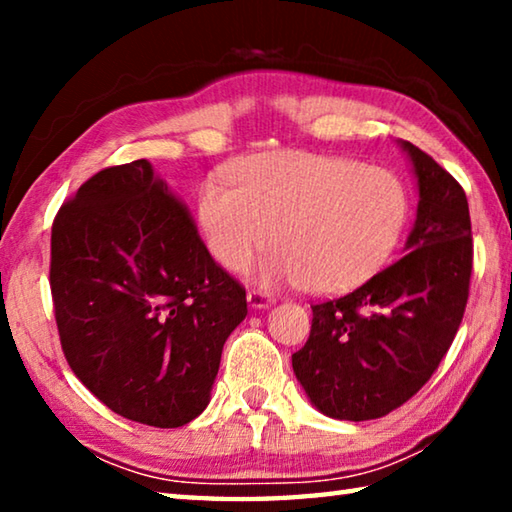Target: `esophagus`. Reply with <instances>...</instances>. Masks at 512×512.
<instances>
[{
	"label": "esophagus",
	"instance_id": "esophagus-1",
	"mask_svg": "<svg viewBox=\"0 0 512 512\" xmlns=\"http://www.w3.org/2000/svg\"><path fill=\"white\" fill-rule=\"evenodd\" d=\"M246 300H248V307L250 309H268L273 305V298L268 296V293H264V291H248V296H246Z\"/></svg>",
	"mask_w": 512,
	"mask_h": 512
}]
</instances>
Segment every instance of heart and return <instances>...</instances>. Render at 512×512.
<instances>
[{"label":"heart","instance_id":"heart-1","mask_svg":"<svg viewBox=\"0 0 512 512\" xmlns=\"http://www.w3.org/2000/svg\"><path fill=\"white\" fill-rule=\"evenodd\" d=\"M198 192V225L212 257L244 271L273 244L259 284L341 293L388 262L409 219V196L393 171L305 151L244 158ZM276 235H272V230Z\"/></svg>","mask_w":512,"mask_h":512}]
</instances>
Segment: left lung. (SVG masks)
<instances>
[{
    "mask_svg": "<svg viewBox=\"0 0 512 512\" xmlns=\"http://www.w3.org/2000/svg\"><path fill=\"white\" fill-rule=\"evenodd\" d=\"M418 210L404 255L348 296L311 307L305 348L291 357L302 391L334 420H375L427 384L463 320L472 225L463 187L411 142Z\"/></svg>",
    "mask_w": 512,
    "mask_h": 512,
    "instance_id": "obj_1",
    "label": "left lung"
}]
</instances>
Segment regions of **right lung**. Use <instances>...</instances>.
<instances>
[{
	"instance_id": "obj_1",
	"label": "right lung",
	"mask_w": 512,
	"mask_h": 512,
	"mask_svg": "<svg viewBox=\"0 0 512 512\" xmlns=\"http://www.w3.org/2000/svg\"><path fill=\"white\" fill-rule=\"evenodd\" d=\"M49 280L69 368L110 411L158 429L205 411L246 291L149 160L99 171L60 207Z\"/></svg>"
}]
</instances>
